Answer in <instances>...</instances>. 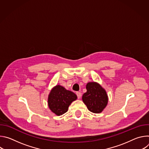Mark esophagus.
<instances>
[{
  "label": "esophagus",
  "mask_w": 149,
  "mask_h": 149,
  "mask_svg": "<svg viewBox=\"0 0 149 149\" xmlns=\"http://www.w3.org/2000/svg\"><path fill=\"white\" fill-rule=\"evenodd\" d=\"M76 94H77V95L78 98L79 99V98H81V93L80 92H77Z\"/></svg>",
  "instance_id": "34e87169"
}]
</instances>
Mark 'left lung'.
I'll return each instance as SVG.
<instances>
[{"label": "left lung", "instance_id": "obj_1", "mask_svg": "<svg viewBox=\"0 0 149 149\" xmlns=\"http://www.w3.org/2000/svg\"><path fill=\"white\" fill-rule=\"evenodd\" d=\"M87 92L82 95L84 103L92 113H101L108 103V96L105 90L95 82H88L86 86Z\"/></svg>", "mask_w": 149, "mask_h": 149}]
</instances>
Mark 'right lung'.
<instances>
[{
	"instance_id": "right-lung-1",
	"label": "right lung",
	"mask_w": 149,
	"mask_h": 149,
	"mask_svg": "<svg viewBox=\"0 0 149 149\" xmlns=\"http://www.w3.org/2000/svg\"><path fill=\"white\" fill-rule=\"evenodd\" d=\"M77 98L75 93L57 85L51 90L48 95L49 108L56 115L61 116L68 111L70 105Z\"/></svg>"
}]
</instances>
